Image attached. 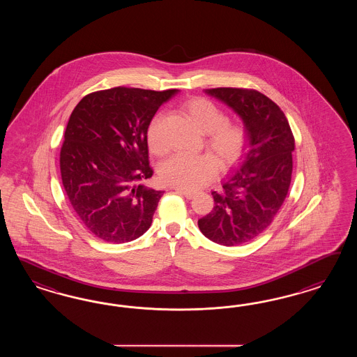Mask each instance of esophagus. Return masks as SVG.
Instances as JSON below:
<instances>
[{
    "instance_id": "obj_1",
    "label": "esophagus",
    "mask_w": 357,
    "mask_h": 357,
    "mask_svg": "<svg viewBox=\"0 0 357 357\" xmlns=\"http://www.w3.org/2000/svg\"><path fill=\"white\" fill-rule=\"evenodd\" d=\"M175 192L183 195L184 197H187V199H192L195 196V192H192V191H184V190H181V188H175Z\"/></svg>"
}]
</instances>
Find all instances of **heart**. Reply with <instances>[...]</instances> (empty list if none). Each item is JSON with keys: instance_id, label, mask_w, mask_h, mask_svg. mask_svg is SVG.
<instances>
[{"instance_id": "obj_1", "label": "heart", "mask_w": 357, "mask_h": 357, "mask_svg": "<svg viewBox=\"0 0 357 357\" xmlns=\"http://www.w3.org/2000/svg\"><path fill=\"white\" fill-rule=\"evenodd\" d=\"M183 112L199 132L204 133V144L221 167L237 162L245 151L248 133L241 124L227 121V114L204 98H194L183 105ZM160 116L151 120L146 140L154 154H163L166 145L160 136ZM217 162L209 154H176L165 161L160 169L166 184L184 191H196L216 176Z\"/></svg>"}]
</instances>
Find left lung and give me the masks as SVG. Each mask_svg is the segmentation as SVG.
Instances as JSON below:
<instances>
[{"label":"left lung","instance_id":"8db88e82","mask_svg":"<svg viewBox=\"0 0 357 357\" xmlns=\"http://www.w3.org/2000/svg\"><path fill=\"white\" fill-rule=\"evenodd\" d=\"M234 111L248 133L249 151L213 191V209L197 221L208 239L237 246L270 227L282 206L292 178L294 139L280 107L257 90L217 87L204 90Z\"/></svg>","mask_w":357,"mask_h":357}]
</instances>
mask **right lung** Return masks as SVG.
<instances>
[{
  "instance_id": "1",
  "label": "right lung",
  "mask_w": 357,
  "mask_h": 357,
  "mask_svg": "<svg viewBox=\"0 0 357 357\" xmlns=\"http://www.w3.org/2000/svg\"><path fill=\"white\" fill-rule=\"evenodd\" d=\"M178 91L114 87L89 94L73 109L60 153L61 179L78 220L99 239L126 243L151 227L165 191L142 183L153 175L146 130Z\"/></svg>"
}]
</instances>
